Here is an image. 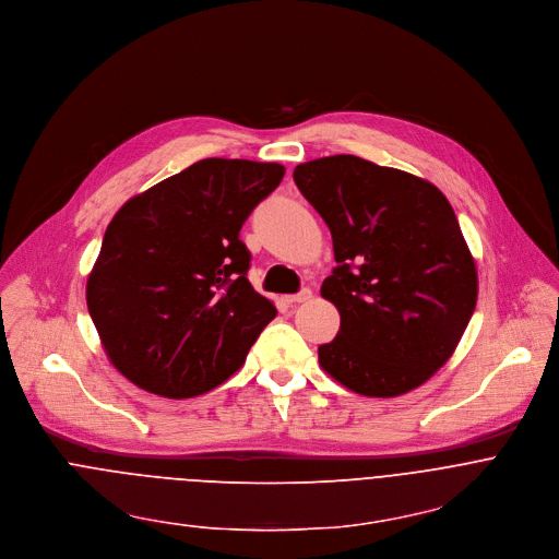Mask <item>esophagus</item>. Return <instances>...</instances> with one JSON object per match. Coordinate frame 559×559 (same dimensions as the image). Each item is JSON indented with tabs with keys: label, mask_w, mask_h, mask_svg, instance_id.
Listing matches in <instances>:
<instances>
[{
	"label": "esophagus",
	"mask_w": 559,
	"mask_h": 559,
	"mask_svg": "<svg viewBox=\"0 0 559 559\" xmlns=\"http://www.w3.org/2000/svg\"><path fill=\"white\" fill-rule=\"evenodd\" d=\"M311 297H313V290H311V288H301L299 293L286 295L284 299H286V304H301V301H308Z\"/></svg>",
	"instance_id": "1"
}]
</instances>
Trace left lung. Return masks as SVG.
Listing matches in <instances>:
<instances>
[{
    "label": "left lung",
    "instance_id": "obj_1",
    "mask_svg": "<svg viewBox=\"0 0 559 559\" xmlns=\"http://www.w3.org/2000/svg\"><path fill=\"white\" fill-rule=\"evenodd\" d=\"M293 179L333 235L322 284L342 324L320 366L353 393L397 397L455 353L477 304V266L436 183L355 155L299 164Z\"/></svg>",
    "mask_w": 559,
    "mask_h": 559
}]
</instances>
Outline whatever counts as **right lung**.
I'll use <instances>...</instances> for the list:
<instances>
[{
	"instance_id": "right-lung-1",
	"label": "right lung",
	"mask_w": 559,
	"mask_h": 559,
	"mask_svg": "<svg viewBox=\"0 0 559 559\" xmlns=\"http://www.w3.org/2000/svg\"><path fill=\"white\" fill-rule=\"evenodd\" d=\"M286 168L200 159L131 198L110 219L86 282L108 361L162 397H195L226 382L277 316L246 277L241 224Z\"/></svg>"
}]
</instances>
